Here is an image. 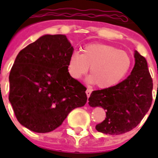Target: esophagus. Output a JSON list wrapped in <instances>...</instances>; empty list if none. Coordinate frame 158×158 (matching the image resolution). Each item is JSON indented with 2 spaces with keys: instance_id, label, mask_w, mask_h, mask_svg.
I'll list each match as a JSON object with an SVG mask.
<instances>
[{
  "instance_id": "esophagus-1",
  "label": "esophagus",
  "mask_w": 158,
  "mask_h": 158,
  "mask_svg": "<svg viewBox=\"0 0 158 158\" xmlns=\"http://www.w3.org/2000/svg\"><path fill=\"white\" fill-rule=\"evenodd\" d=\"M92 91H93V90L90 89H88L87 90H86V94H87L88 97H89V96H90V95H91V93H92Z\"/></svg>"
}]
</instances>
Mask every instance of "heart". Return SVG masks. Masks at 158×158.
<instances>
[{"label":"heart","mask_w":158,"mask_h":158,"mask_svg":"<svg viewBox=\"0 0 158 158\" xmlns=\"http://www.w3.org/2000/svg\"><path fill=\"white\" fill-rule=\"evenodd\" d=\"M81 54L73 52L68 60L69 76L80 80L87 74L90 67L89 81L100 89L117 85L129 72L131 58L129 54L111 45L90 43L84 46Z\"/></svg>","instance_id":"heart-1"}]
</instances>
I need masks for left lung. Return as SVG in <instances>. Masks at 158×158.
Instances as JSON below:
<instances>
[{"mask_svg":"<svg viewBox=\"0 0 158 158\" xmlns=\"http://www.w3.org/2000/svg\"><path fill=\"white\" fill-rule=\"evenodd\" d=\"M131 75L116 85L95 90L89 98L91 107L106 110V118L96 126L107 135H121L136 127L150 109L153 100V80L146 59L138 51Z\"/></svg>","mask_w":158,"mask_h":158,"instance_id":"left-lung-1","label":"left lung"}]
</instances>
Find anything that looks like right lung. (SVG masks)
<instances>
[{
    "instance_id": "1",
    "label": "right lung",
    "mask_w": 158,
    "mask_h": 158,
    "mask_svg": "<svg viewBox=\"0 0 158 158\" xmlns=\"http://www.w3.org/2000/svg\"><path fill=\"white\" fill-rule=\"evenodd\" d=\"M73 51L65 35H46L18 54L9 74L8 99L27 129L51 132L72 110L86 104V88L67 69Z\"/></svg>"
}]
</instances>
